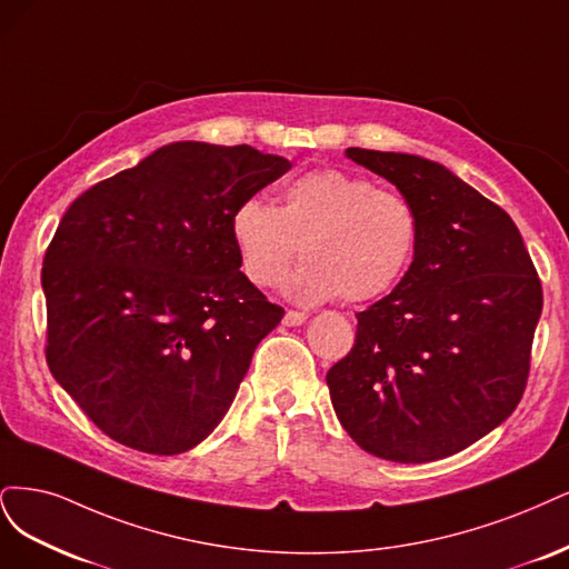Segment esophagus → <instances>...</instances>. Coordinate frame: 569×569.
I'll return each instance as SVG.
<instances>
[{
  "instance_id": "34e87169",
  "label": "esophagus",
  "mask_w": 569,
  "mask_h": 569,
  "mask_svg": "<svg viewBox=\"0 0 569 569\" xmlns=\"http://www.w3.org/2000/svg\"><path fill=\"white\" fill-rule=\"evenodd\" d=\"M305 321H307L305 311H296V309H288L283 317V326H302Z\"/></svg>"
}]
</instances>
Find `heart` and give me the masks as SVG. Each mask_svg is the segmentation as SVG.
Returning a JSON list of instances; mask_svg holds the SVG:
<instances>
[{
    "mask_svg": "<svg viewBox=\"0 0 569 569\" xmlns=\"http://www.w3.org/2000/svg\"><path fill=\"white\" fill-rule=\"evenodd\" d=\"M229 229L241 271L260 288L277 286L300 248L305 264L286 290L302 302L388 296L407 277L420 243V217L407 196L342 170L290 179L277 208L246 198Z\"/></svg>",
    "mask_w": 569,
    "mask_h": 569,
    "instance_id": "obj_1",
    "label": "heart"
}]
</instances>
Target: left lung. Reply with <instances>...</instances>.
<instances>
[{
	"mask_svg": "<svg viewBox=\"0 0 569 569\" xmlns=\"http://www.w3.org/2000/svg\"><path fill=\"white\" fill-rule=\"evenodd\" d=\"M420 217V243L390 296L357 315V340L326 373L355 442L395 463L463 451L520 405L543 296L516 222L445 164L347 149Z\"/></svg>",
	"mask_w": 569,
	"mask_h": 569,
	"instance_id": "obj_1",
	"label": "left lung"
}]
</instances>
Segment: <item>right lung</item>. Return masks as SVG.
I'll return each mask as SVG.
<instances>
[{
    "label": "right lung",
    "instance_id": "1",
    "mask_svg": "<svg viewBox=\"0 0 569 569\" xmlns=\"http://www.w3.org/2000/svg\"><path fill=\"white\" fill-rule=\"evenodd\" d=\"M290 170L252 146L174 141L76 198L47 248V363L116 442L189 451L283 319L238 264L231 214Z\"/></svg>",
    "mask_w": 569,
    "mask_h": 569
}]
</instances>
